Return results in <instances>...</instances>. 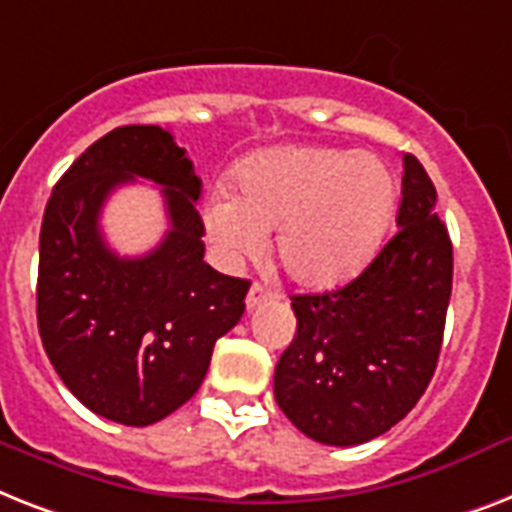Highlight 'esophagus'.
Instances as JSON below:
<instances>
[{"mask_svg": "<svg viewBox=\"0 0 512 512\" xmlns=\"http://www.w3.org/2000/svg\"><path fill=\"white\" fill-rule=\"evenodd\" d=\"M272 298H275V290L267 288V285H261V282H253L251 290H248V296H245V309L253 312V309H259V306H264L267 301H272Z\"/></svg>", "mask_w": 512, "mask_h": 512, "instance_id": "obj_1", "label": "esophagus"}]
</instances>
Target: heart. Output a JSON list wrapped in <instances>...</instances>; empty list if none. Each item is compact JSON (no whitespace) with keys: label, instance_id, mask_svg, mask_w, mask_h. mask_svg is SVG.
<instances>
[{"label":"heart","instance_id":"1","mask_svg":"<svg viewBox=\"0 0 512 512\" xmlns=\"http://www.w3.org/2000/svg\"><path fill=\"white\" fill-rule=\"evenodd\" d=\"M396 203L394 174L370 153L338 147H272L235 169V195L216 190L203 224L216 259H256L277 230L282 272L298 285L330 290L370 264Z\"/></svg>","mask_w":512,"mask_h":512}]
</instances>
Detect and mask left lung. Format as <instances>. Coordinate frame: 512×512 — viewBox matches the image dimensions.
I'll return each mask as SVG.
<instances>
[{"mask_svg":"<svg viewBox=\"0 0 512 512\" xmlns=\"http://www.w3.org/2000/svg\"><path fill=\"white\" fill-rule=\"evenodd\" d=\"M396 227L349 285L290 298L298 327L275 367V399L320 444L354 447L386 433L436 372L452 296V240L415 155H404Z\"/></svg>","mask_w":512,"mask_h":512,"instance_id":"obj_1","label":"left lung"}]
</instances>
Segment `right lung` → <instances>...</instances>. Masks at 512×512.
I'll use <instances>...</instances> for the list:
<instances>
[{
    "mask_svg": "<svg viewBox=\"0 0 512 512\" xmlns=\"http://www.w3.org/2000/svg\"><path fill=\"white\" fill-rule=\"evenodd\" d=\"M162 185L170 232L124 260L99 232L110 191ZM200 179L161 126H118L73 161L47 200L36 320L44 351L84 407L121 425H153L198 391L214 343L240 322L251 282L203 261Z\"/></svg>",
    "mask_w": 512,
    "mask_h": 512,
    "instance_id": "1",
    "label": "right lung"
}]
</instances>
